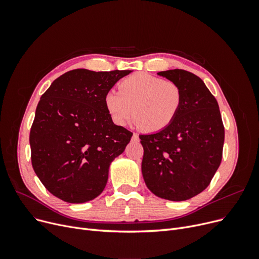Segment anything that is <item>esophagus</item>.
<instances>
[{
  "instance_id": "esophagus-1",
  "label": "esophagus",
  "mask_w": 259,
  "mask_h": 259,
  "mask_svg": "<svg viewBox=\"0 0 259 259\" xmlns=\"http://www.w3.org/2000/svg\"><path fill=\"white\" fill-rule=\"evenodd\" d=\"M132 141H134V142H139L140 141V138H139V135L137 133H133Z\"/></svg>"
}]
</instances>
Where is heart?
Returning <instances> with one entry per match:
<instances>
[{"mask_svg":"<svg viewBox=\"0 0 259 259\" xmlns=\"http://www.w3.org/2000/svg\"><path fill=\"white\" fill-rule=\"evenodd\" d=\"M118 88L109 90L105 97L111 118L124 125L133 112V124L148 133L167 128L183 105V90L178 84L146 72L125 77Z\"/></svg>","mask_w":259,"mask_h":259,"instance_id":"b5f03b06","label":"heart"}]
</instances>
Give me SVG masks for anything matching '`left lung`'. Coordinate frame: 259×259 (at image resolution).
<instances>
[{
	"mask_svg": "<svg viewBox=\"0 0 259 259\" xmlns=\"http://www.w3.org/2000/svg\"><path fill=\"white\" fill-rule=\"evenodd\" d=\"M183 90V105L171 124L157 133L140 135L142 172L158 197L182 201L202 192L223 159L225 127L219 103L197 75L183 70L160 71Z\"/></svg>",
	"mask_w": 259,
	"mask_h": 259,
	"instance_id": "8db88e82",
	"label": "left lung"
}]
</instances>
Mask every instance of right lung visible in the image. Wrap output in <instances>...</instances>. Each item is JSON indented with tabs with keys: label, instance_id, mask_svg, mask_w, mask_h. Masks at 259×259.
Wrapping results in <instances>:
<instances>
[{
	"label": "right lung",
	"instance_id": "obj_1",
	"mask_svg": "<svg viewBox=\"0 0 259 259\" xmlns=\"http://www.w3.org/2000/svg\"><path fill=\"white\" fill-rule=\"evenodd\" d=\"M130 72L74 69L40 97L29 135L31 164L54 196L79 203L103 192L109 166L133 134L113 124L105 97Z\"/></svg>",
	"mask_w": 259,
	"mask_h": 259
}]
</instances>
